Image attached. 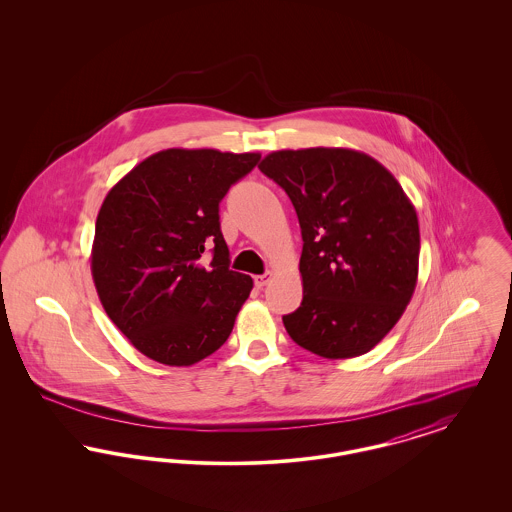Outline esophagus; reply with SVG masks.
I'll return each instance as SVG.
<instances>
[{
	"mask_svg": "<svg viewBox=\"0 0 512 512\" xmlns=\"http://www.w3.org/2000/svg\"><path fill=\"white\" fill-rule=\"evenodd\" d=\"M270 278H272V272H265V274H259V276H255V286L261 290V288H265L268 282H270Z\"/></svg>",
	"mask_w": 512,
	"mask_h": 512,
	"instance_id": "34e87169",
	"label": "esophagus"
}]
</instances>
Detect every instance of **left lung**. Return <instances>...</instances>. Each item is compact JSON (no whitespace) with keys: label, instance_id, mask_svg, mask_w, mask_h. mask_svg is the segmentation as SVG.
Here are the masks:
<instances>
[{"label":"left lung","instance_id":"8db88e82","mask_svg":"<svg viewBox=\"0 0 512 512\" xmlns=\"http://www.w3.org/2000/svg\"><path fill=\"white\" fill-rule=\"evenodd\" d=\"M259 169L292 199L303 238V301L282 317L297 345L324 359L368 353L416 288L420 230L384 165L343 147L272 151Z\"/></svg>","mask_w":512,"mask_h":512}]
</instances>
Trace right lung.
I'll return each instance as SVG.
<instances>
[{
    "label": "right lung",
    "instance_id": "1",
    "mask_svg": "<svg viewBox=\"0 0 512 512\" xmlns=\"http://www.w3.org/2000/svg\"><path fill=\"white\" fill-rule=\"evenodd\" d=\"M259 159L261 153L163 149L103 199L94 284L107 317L149 359L195 365L228 340L253 280L228 267L219 203ZM209 250L214 259L205 264Z\"/></svg>",
    "mask_w": 512,
    "mask_h": 512
}]
</instances>
